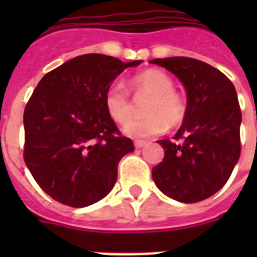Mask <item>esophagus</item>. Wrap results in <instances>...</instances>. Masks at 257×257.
Returning <instances> with one entry per match:
<instances>
[{"instance_id":"34e87169","label":"esophagus","mask_w":257,"mask_h":257,"mask_svg":"<svg viewBox=\"0 0 257 257\" xmlns=\"http://www.w3.org/2000/svg\"><path fill=\"white\" fill-rule=\"evenodd\" d=\"M145 144H147V141H144V140H136V141H135V147H136L137 149L143 148Z\"/></svg>"}]
</instances>
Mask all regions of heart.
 <instances>
[{"mask_svg":"<svg viewBox=\"0 0 257 257\" xmlns=\"http://www.w3.org/2000/svg\"><path fill=\"white\" fill-rule=\"evenodd\" d=\"M131 88L136 96H148L144 113L148 116L131 120L135 106L128 92L121 84H113L105 94V106L109 116L118 124H126L124 132L132 137H149L165 132L169 126L183 122L187 105L179 93L173 90L172 78L164 72L156 69L145 70L131 80Z\"/></svg>","mask_w":257,"mask_h":257,"instance_id":"1","label":"heart"}]
</instances>
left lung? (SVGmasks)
Masks as SVG:
<instances>
[{
  "instance_id": "obj_1",
  "label": "left lung",
  "mask_w": 257,
  "mask_h": 257,
  "mask_svg": "<svg viewBox=\"0 0 257 257\" xmlns=\"http://www.w3.org/2000/svg\"><path fill=\"white\" fill-rule=\"evenodd\" d=\"M187 92V112L175 140L157 143L164 159L152 177L164 195L197 203L227 183L240 157L241 110L231 80L207 62L189 57L156 58Z\"/></svg>"
}]
</instances>
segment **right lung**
Masks as SVG:
<instances>
[{
    "mask_svg": "<svg viewBox=\"0 0 257 257\" xmlns=\"http://www.w3.org/2000/svg\"><path fill=\"white\" fill-rule=\"evenodd\" d=\"M141 60L82 54L46 73L24 112V160L56 201L82 208L104 199L122 157L135 151L105 106L112 82Z\"/></svg>",
    "mask_w": 257,
    "mask_h": 257,
    "instance_id": "1",
    "label": "right lung"
}]
</instances>
